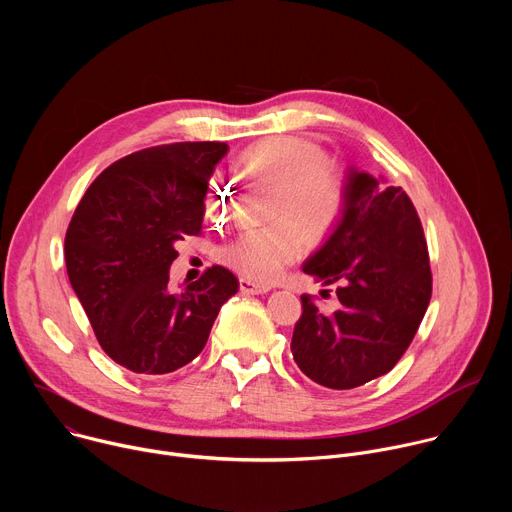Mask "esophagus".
Segmentation results:
<instances>
[{"instance_id": "1", "label": "esophagus", "mask_w": 512, "mask_h": 512, "mask_svg": "<svg viewBox=\"0 0 512 512\" xmlns=\"http://www.w3.org/2000/svg\"><path fill=\"white\" fill-rule=\"evenodd\" d=\"M239 287H241V294H245V296L267 294V291L271 289V287L261 285V283H255V281H251V279H241V281H239Z\"/></svg>"}]
</instances>
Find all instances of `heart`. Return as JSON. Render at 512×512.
I'll list each match as a JSON object with an SVG mask.
<instances>
[{
	"label": "heart",
	"mask_w": 512,
	"mask_h": 512,
	"mask_svg": "<svg viewBox=\"0 0 512 512\" xmlns=\"http://www.w3.org/2000/svg\"><path fill=\"white\" fill-rule=\"evenodd\" d=\"M243 170L257 182L275 186L271 216L289 218L265 229H247L218 249V261L235 273L269 283L302 253V230L312 243L322 241L340 221L346 190L338 170L326 164L318 143L279 135L253 143L241 156ZM233 188L223 174H212L204 210L214 223L229 216ZM301 230L298 232L297 229Z\"/></svg>",
	"instance_id": "heart-1"
}]
</instances>
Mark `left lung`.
Listing matches in <instances>:
<instances>
[{"mask_svg":"<svg viewBox=\"0 0 512 512\" xmlns=\"http://www.w3.org/2000/svg\"><path fill=\"white\" fill-rule=\"evenodd\" d=\"M344 190L338 225L302 267L324 287L336 285L340 306L328 312L302 296L291 336L300 371L336 391L387 375L431 298L427 245L407 194L354 166L344 172Z\"/></svg>","mask_w":512,"mask_h":512,"instance_id":"1","label":"left lung"}]
</instances>
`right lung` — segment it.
I'll return each instance as SVG.
<instances>
[{
    "mask_svg": "<svg viewBox=\"0 0 512 512\" xmlns=\"http://www.w3.org/2000/svg\"><path fill=\"white\" fill-rule=\"evenodd\" d=\"M229 152L221 141H186L135 152L97 176L64 239L72 289L103 350L139 375H166L194 360L237 277L210 267L170 289L176 243L198 235L204 192Z\"/></svg>",
    "mask_w": 512,
    "mask_h": 512,
    "instance_id": "add662e5",
    "label": "right lung"
}]
</instances>
